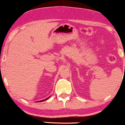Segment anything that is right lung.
<instances>
[{
	"mask_svg": "<svg viewBox=\"0 0 125 125\" xmlns=\"http://www.w3.org/2000/svg\"><path fill=\"white\" fill-rule=\"evenodd\" d=\"M49 97H48V98H46V99H44V100H40V101H37V102H42V101H45V100H47V99H48V98H49Z\"/></svg>",
	"mask_w": 125,
	"mask_h": 125,
	"instance_id": "add662e5",
	"label": "right lung"
}]
</instances>
